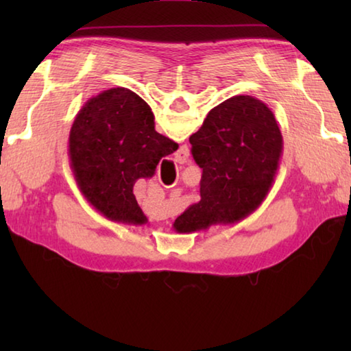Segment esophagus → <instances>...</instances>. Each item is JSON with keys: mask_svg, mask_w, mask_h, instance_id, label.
<instances>
[{"mask_svg": "<svg viewBox=\"0 0 351 351\" xmlns=\"http://www.w3.org/2000/svg\"><path fill=\"white\" fill-rule=\"evenodd\" d=\"M187 158H189V150L187 148H181L180 150V153L176 154V161H180V162H186L187 161ZM175 184H176V181H175Z\"/></svg>", "mask_w": 351, "mask_h": 351, "instance_id": "obj_1", "label": "esophagus"}]
</instances>
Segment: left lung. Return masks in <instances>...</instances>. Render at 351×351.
Here are the masks:
<instances>
[{"label":"left lung","instance_id":"8db88e82","mask_svg":"<svg viewBox=\"0 0 351 351\" xmlns=\"http://www.w3.org/2000/svg\"><path fill=\"white\" fill-rule=\"evenodd\" d=\"M195 162L203 169L199 203L175 219L178 234L215 224H234L268 197L283 150L274 112L252 96H234L209 111L189 138Z\"/></svg>","mask_w":351,"mask_h":351}]
</instances>
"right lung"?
<instances>
[{
	"label": "right lung",
	"mask_w": 351,
	"mask_h": 351,
	"mask_svg": "<svg viewBox=\"0 0 351 351\" xmlns=\"http://www.w3.org/2000/svg\"><path fill=\"white\" fill-rule=\"evenodd\" d=\"M178 144L154 130L152 108L127 88H111L82 106L69 132V161L77 186L111 221L142 226L147 217L134 184L152 178Z\"/></svg>",
	"instance_id": "1"
}]
</instances>
